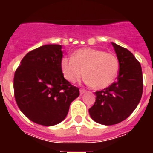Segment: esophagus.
<instances>
[{
    "label": "esophagus",
    "instance_id": "1",
    "mask_svg": "<svg viewBox=\"0 0 153 153\" xmlns=\"http://www.w3.org/2000/svg\"><path fill=\"white\" fill-rule=\"evenodd\" d=\"M79 93H80V94L82 95V94H83L84 93H86V90H85V89H80Z\"/></svg>",
    "mask_w": 153,
    "mask_h": 153
}]
</instances>
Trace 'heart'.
Returning <instances> with one entry per match:
<instances>
[{
  "label": "heart",
  "instance_id": "b5f03b06",
  "mask_svg": "<svg viewBox=\"0 0 153 153\" xmlns=\"http://www.w3.org/2000/svg\"><path fill=\"white\" fill-rule=\"evenodd\" d=\"M60 68L65 79L75 83L85 74V83L97 89H104L114 82L119 70L117 57L96 48H83L73 57H64Z\"/></svg>",
  "mask_w": 153,
  "mask_h": 153
}]
</instances>
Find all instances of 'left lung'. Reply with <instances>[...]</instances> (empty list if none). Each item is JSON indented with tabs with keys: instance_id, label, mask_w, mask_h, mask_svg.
Wrapping results in <instances>:
<instances>
[{
	"instance_id": "1",
	"label": "left lung",
	"mask_w": 153,
	"mask_h": 153,
	"mask_svg": "<svg viewBox=\"0 0 153 153\" xmlns=\"http://www.w3.org/2000/svg\"><path fill=\"white\" fill-rule=\"evenodd\" d=\"M118 59L117 81L96 92V102L89 110L93 120L104 125L118 124L128 118L140 102L143 74L140 64L126 48L111 42Z\"/></svg>"
}]
</instances>
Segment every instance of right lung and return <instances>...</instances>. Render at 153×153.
Wrapping results in <instances>:
<instances>
[{"label": "right lung", "instance_id": "obj_1", "mask_svg": "<svg viewBox=\"0 0 153 153\" xmlns=\"http://www.w3.org/2000/svg\"><path fill=\"white\" fill-rule=\"evenodd\" d=\"M61 45L48 44L26 54L14 77L16 103L23 114L38 125L52 126L66 117L79 90L60 68Z\"/></svg>", "mask_w": 153, "mask_h": 153}]
</instances>
